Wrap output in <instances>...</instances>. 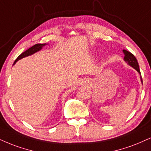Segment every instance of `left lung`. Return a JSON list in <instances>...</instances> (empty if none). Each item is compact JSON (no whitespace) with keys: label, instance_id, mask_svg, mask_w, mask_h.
<instances>
[{"label":"left lung","instance_id":"left-lung-1","mask_svg":"<svg viewBox=\"0 0 151 151\" xmlns=\"http://www.w3.org/2000/svg\"><path fill=\"white\" fill-rule=\"evenodd\" d=\"M123 52H124V60L126 61L127 63L130 65V66H132V68L135 69V70H137L139 74H141L139 64H138V61L135 56H134L132 52H130L129 51H127V50H123ZM141 82H143L141 75Z\"/></svg>","mask_w":151,"mask_h":151}]
</instances>
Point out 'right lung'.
<instances>
[{"label": "right lung", "instance_id": "obj_1", "mask_svg": "<svg viewBox=\"0 0 151 151\" xmlns=\"http://www.w3.org/2000/svg\"><path fill=\"white\" fill-rule=\"evenodd\" d=\"M45 45H46V43H37V44H35L34 46H32L29 49H27V50H25L24 52H23L22 53H21L20 55L18 56V58L15 60H14L13 65L15 64V63H17L19 60L22 59V58L27 57V56L31 55H32V54H34V52L39 51V50H40L41 48H42L43 46H45Z\"/></svg>", "mask_w": 151, "mask_h": 151}]
</instances>
